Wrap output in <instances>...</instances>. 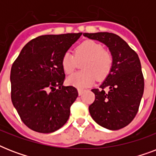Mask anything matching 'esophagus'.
<instances>
[{
	"label": "esophagus",
	"mask_w": 156,
	"mask_h": 156,
	"mask_svg": "<svg viewBox=\"0 0 156 156\" xmlns=\"http://www.w3.org/2000/svg\"><path fill=\"white\" fill-rule=\"evenodd\" d=\"M78 95H81L83 93V89H81V88H78Z\"/></svg>",
	"instance_id": "1"
}]
</instances>
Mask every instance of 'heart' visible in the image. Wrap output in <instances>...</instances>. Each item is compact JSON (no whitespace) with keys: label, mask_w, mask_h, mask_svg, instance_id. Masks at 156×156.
<instances>
[{"label":"heart","mask_w":156,"mask_h":156,"mask_svg":"<svg viewBox=\"0 0 156 156\" xmlns=\"http://www.w3.org/2000/svg\"><path fill=\"white\" fill-rule=\"evenodd\" d=\"M84 60L82 64L83 70L69 76L67 83L78 87H86L95 81L106 78L111 72L113 56L108 50L104 49L101 44L94 40H85L74 49V56L66 52L61 59V66L64 72L71 74L75 70L77 61Z\"/></svg>","instance_id":"1"}]
</instances>
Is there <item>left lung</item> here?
<instances>
[{
    "label": "left lung",
    "mask_w": 156,
    "mask_h": 156,
    "mask_svg": "<svg viewBox=\"0 0 156 156\" xmlns=\"http://www.w3.org/2000/svg\"><path fill=\"white\" fill-rule=\"evenodd\" d=\"M83 35L107 45L113 56L108 76L99 89L91 90L95 98L89 106L90 116L104 128L112 130L124 128L138 113L144 91V78L138 54L113 33H83Z\"/></svg>",
    "instance_id": "obj_1"
}]
</instances>
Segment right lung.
I'll use <instances>...</instances> for the list:
<instances>
[{
    "instance_id": "obj_1",
    "label": "right lung",
    "mask_w": 156,
    "mask_h": 156,
    "mask_svg": "<svg viewBox=\"0 0 156 156\" xmlns=\"http://www.w3.org/2000/svg\"><path fill=\"white\" fill-rule=\"evenodd\" d=\"M82 34L38 36L23 47L13 63L11 100L30 129L52 133L68 121L78 93L73 86H63L66 75L61 59Z\"/></svg>"
}]
</instances>
